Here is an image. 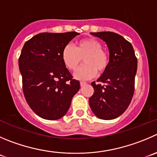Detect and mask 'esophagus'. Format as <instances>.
I'll use <instances>...</instances> for the list:
<instances>
[{"label": "esophagus", "instance_id": "34e87169", "mask_svg": "<svg viewBox=\"0 0 157 157\" xmlns=\"http://www.w3.org/2000/svg\"><path fill=\"white\" fill-rule=\"evenodd\" d=\"M86 84H87V83L85 82H80V86H81L82 87V86H85Z\"/></svg>", "mask_w": 157, "mask_h": 157}]
</instances>
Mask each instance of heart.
Here are the masks:
<instances>
[{"instance_id": "b5f03b06", "label": "heart", "mask_w": 157, "mask_h": 157, "mask_svg": "<svg viewBox=\"0 0 157 157\" xmlns=\"http://www.w3.org/2000/svg\"><path fill=\"white\" fill-rule=\"evenodd\" d=\"M102 44L93 38H88L77 41L75 48L72 46H65L62 52V59L65 67L74 71L82 62L85 65L75 74L76 78L80 80L90 79L98 74H103L109 64V56L102 50Z\"/></svg>"}]
</instances>
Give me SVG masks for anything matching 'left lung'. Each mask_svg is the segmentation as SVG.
<instances>
[{
  "label": "left lung",
  "mask_w": 157,
  "mask_h": 157,
  "mask_svg": "<svg viewBox=\"0 0 157 157\" xmlns=\"http://www.w3.org/2000/svg\"><path fill=\"white\" fill-rule=\"evenodd\" d=\"M91 34L106 43L109 64L98 79L103 84L92 82L94 93L89 105L99 119H116L126 111L133 96L137 59L131 43L121 35L111 31Z\"/></svg>",
  "instance_id": "left-lung-1"
}]
</instances>
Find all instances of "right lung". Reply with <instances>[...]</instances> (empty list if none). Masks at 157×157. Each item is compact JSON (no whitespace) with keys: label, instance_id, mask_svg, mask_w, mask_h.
<instances>
[{"label":"right lung","instance_id":"add662e5","mask_svg":"<svg viewBox=\"0 0 157 157\" xmlns=\"http://www.w3.org/2000/svg\"><path fill=\"white\" fill-rule=\"evenodd\" d=\"M79 34L40 33L24 44L18 59L23 92L38 116L56 120L65 116L80 83L73 79L62 59L64 48Z\"/></svg>","mask_w":157,"mask_h":157}]
</instances>
